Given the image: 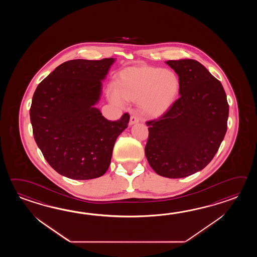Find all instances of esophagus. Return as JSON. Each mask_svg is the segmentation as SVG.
Masks as SVG:
<instances>
[{
    "label": "esophagus",
    "instance_id": "obj_1",
    "mask_svg": "<svg viewBox=\"0 0 257 257\" xmlns=\"http://www.w3.org/2000/svg\"><path fill=\"white\" fill-rule=\"evenodd\" d=\"M139 118L135 116V115H131V119H130V125L132 126V125H134V124H137V123H139Z\"/></svg>",
    "mask_w": 257,
    "mask_h": 257
}]
</instances>
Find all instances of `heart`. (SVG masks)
<instances>
[{"mask_svg": "<svg viewBox=\"0 0 257 257\" xmlns=\"http://www.w3.org/2000/svg\"><path fill=\"white\" fill-rule=\"evenodd\" d=\"M181 81L175 71L149 65L127 67L119 72L108 99L122 106L125 100L139 102L143 114L160 117L167 113L179 96Z\"/></svg>", "mask_w": 257, "mask_h": 257, "instance_id": "1", "label": "heart"}]
</instances>
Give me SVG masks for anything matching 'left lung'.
Returning a JSON list of instances; mask_svg holds the SVG:
<instances>
[{"label":"left lung","mask_w":257,"mask_h":257,"mask_svg":"<svg viewBox=\"0 0 257 257\" xmlns=\"http://www.w3.org/2000/svg\"><path fill=\"white\" fill-rule=\"evenodd\" d=\"M181 81L180 98L147 122L145 155L156 174L182 178L204 169L227 131L229 104L221 83L197 60L165 61Z\"/></svg>","instance_id":"8db88e82"}]
</instances>
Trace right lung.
<instances>
[{
    "mask_svg": "<svg viewBox=\"0 0 257 257\" xmlns=\"http://www.w3.org/2000/svg\"><path fill=\"white\" fill-rule=\"evenodd\" d=\"M115 59L72 60L58 66L36 89L30 108L35 141L49 165L75 180L107 171L117 137L130 115L109 121L95 107L102 82Z\"/></svg>",
    "mask_w": 257,
    "mask_h": 257,
    "instance_id": "obj_1",
    "label": "right lung"
}]
</instances>
